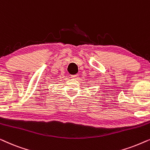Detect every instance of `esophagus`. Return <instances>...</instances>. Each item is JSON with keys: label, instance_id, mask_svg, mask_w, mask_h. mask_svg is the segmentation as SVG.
Segmentation results:
<instances>
[{"label": "esophagus", "instance_id": "obj_1", "mask_svg": "<svg viewBox=\"0 0 150 150\" xmlns=\"http://www.w3.org/2000/svg\"><path fill=\"white\" fill-rule=\"evenodd\" d=\"M78 76H78V74H76V75H72V76H71V79H78Z\"/></svg>", "mask_w": 150, "mask_h": 150}]
</instances>
